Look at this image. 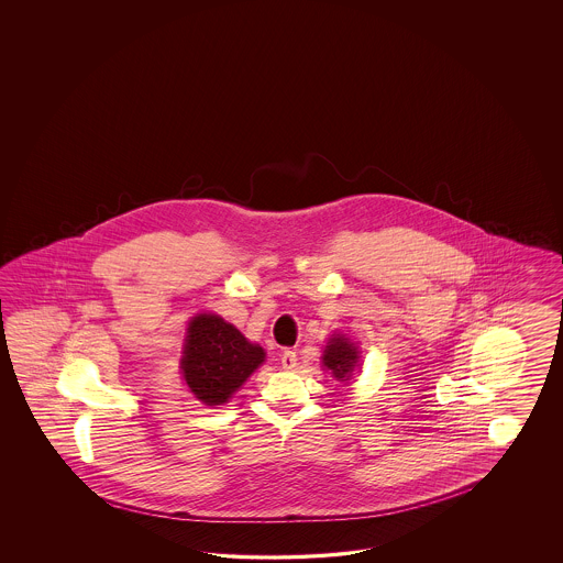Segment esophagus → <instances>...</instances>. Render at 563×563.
<instances>
[{"instance_id": "obj_1", "label": "esophagus", "mask_w": 563, "mask_h": 563, "mask_svg": "<svg viewBox=\"0 0 563 563\" xmlns=\"http://www.w3.org/2000/svg\"><path fill=\"white\" fill-rule=\"evenodd\" d=\"M280 363H283V369H295L297 367V353L295 351H283Z\"/></svg>"}]
</instances>
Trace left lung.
I'll return each mask as SVG.
<instances>
[{"instance_id": "obj_1", "label": "left lung", "mask_w": 563, "mask_h": 563, "mask_svg": "<svg viewBox=\"0 0 563 563\" xmlns=\"http://www.w3.org/2000/svg\"><path fill=\"white\" fill-rule=\"evenodd\" d=\"M322 363L339 382H349L357 367L358 349L344 334H332L325 344Z\"/></svg>"}]
</instances>
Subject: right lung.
Masks as SVG:
<instances>
[{
    "instance_id": "1",
    "label": "right lung",
    "mask_w": 563,
    "mask_h": 563,
    "mask_svg": "<svg viewBox=\"0 0 563 563\" xmlns=\"http://www.w3.org/2000/svg\"><path fill=\"white\" fill-rule=\"evenodd\" d=\"M264 358V349L221 316L198 313L189 320L181 374L191 394L208 407L227 402Z\"/></svg>"
}]
</instances>
